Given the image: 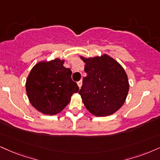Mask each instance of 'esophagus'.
I'll return each mask as SVG.
<instances>
[{"label": "esophagus", "mask_w": 160, "mask_h": 160, "mask_svg": "<svg viewBox=\"0 0 160 160\" xmlns=\"http://www.w3.org/2000/svg\"><path fill=\"white\" fill-rule=\"evenodd\" d=\"M77 84H78V88H81V87H82V80H80L79 82H77Z\"/></svg>", "instance_id": "obj_1"}]
</instances>
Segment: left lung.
<instances>
[{
	"mask_svg": "<svg viewBox=\"0 0 160 160\" xmlns=\"http://www.w3.org/2000/svg\"><path fill=\"white\" fill-rule=\"evenodd\" d=\"M83 84L79 92L87 109L96 116H109L123 105L129 84L122 67L111 57L85 58Z\"/></svg>",
	"mask_w": 160,
	"mask_h": 160,
	"instance_id": "8db88e82",
	"label": "left lung"
}]
</instances>
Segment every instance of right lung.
Masks as SVG:
<instances>
[{
	"label": "right lung",
	"instance_id": "1",
	"mask_svg": "<svg viewBox=\"0 0 160 160\" xmlns=\"http://www.w3.org/2000/svg\"><path fill=\"white\" fill-rule=\"evenodd\" d=\"M64 60L56 58L41 62L29 72L26 90L29 102L35 109L44 114L58 113L78 92V87L71 78L72 71L63 66Z\"/></svg>",
	"mask_w": 160,
	"mask_h": 160
}]
</instances>
